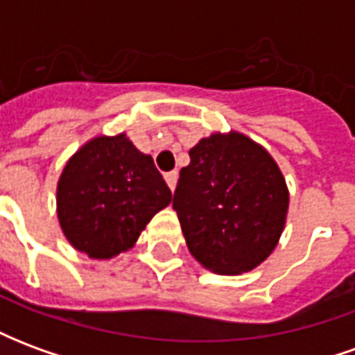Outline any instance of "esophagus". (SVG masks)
Masks as SVG:
<instances>
[{"instance_id":"34e87169","label":"esophagus","mask_w":355,"mask_h":355,"mask_svg":"<svg viewBox=\"0 0 355 355\" xmlns=\"http://www.w3.org/2000/svg\"><path fill=\"white\" fill-rule=\"evenodd\" d=\"M177 178H178L177 171H171V173H165V180H167V184H169L171 190H175V186H177Z\"/></svg>"}]
</instances>
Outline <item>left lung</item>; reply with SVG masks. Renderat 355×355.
<instances>
[{
	"mask_svg": "<svg viewBox=\"0 0 355 355\" xmlns=\"http://www.w3.org/2000/svg\"><path fill=\"white\" fill-rule=\"evenodd\" d=\"M289 193L266 150L239 132L211 135L190 150L173 209L193 259L216 274H241L274 251Z\"/></svg>",
	"mask_w": 355,
	"mask_h": 355,
	"instance_id": "left-lung-1",
	"label": "left lung"
}]
</instances>
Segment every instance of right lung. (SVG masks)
Here are the masks:
<instances>
[{"instance_id": "1", "label": "right lung", "mask_w": 355, "mask_h": 355, "mask_svg": "<svg viewBox=\"0 0 355 355\" xmlns=\"http://www.w3.org/2000/svg\"><path fill=\"white\" fill-rule=\"evenodd\" d=\"M171 190L150 155L125 135L96 137L70 162L57 190L58 220L78 251L112 259L135 245Z\"/></svg>"}]
</instances>
